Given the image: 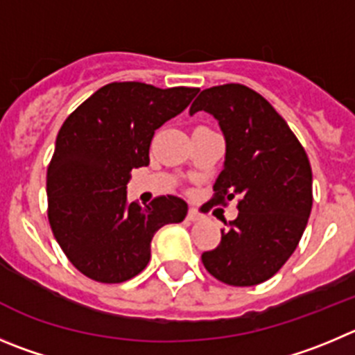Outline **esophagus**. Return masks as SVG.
Masks as SVG:
<instances>
[{
    "label": "esophagus",
    "instance_id": "34e87169",
    "mask_svg": "<svg viewBox=\"0 0 355 355\" xmlns=\"http://www.w3.org/2000/svg\"><path fill=\"white\" fill-rule=\"evenodd\" d=\"M201 214H198L196 208H189L187 211V220H191V223H196V220H201Z\"/></svg>",
    "mask_w": 355,
    "mask_h": 355
}]
</instances>
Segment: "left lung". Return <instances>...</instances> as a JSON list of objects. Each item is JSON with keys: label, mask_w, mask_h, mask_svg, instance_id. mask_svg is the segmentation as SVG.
<instances>
[{"label": "left lung", "mask_w": 355, "mask_h": 355, "mask_svg": "<svg viewBox=\"0 0 355 355\" xmlns=\"http://www.w3.org/2000/svg\"><path fill=\"white\" fill-rule=\"evenodd\" d=\"M214 115L226 138L224 170L208 207L238 198V217L220 243L201 254L211 277L227 286H257L293 256L312 211V168L303 145L270 103L247 85L205 89L191 115Z\"/></svg>", "instance_id": "obj_1"}]
</instances>
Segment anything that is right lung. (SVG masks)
I'll use <instances>...</instances> for the list:
<instances>
[{"label":"right lung","instance_id":"obj_1","mask_svg":"<svg viewBox=\"0 0 355 355\" xmlns=\"http://www.w3.org/2000/svg\"><path fill=\"white\" fill-rule=\"evenodd\" d=\"M198 91L112 82L59 129L47 170L49 223L69 263L91 280L137 277L150 261L155 231L187 215L180 198L157 196L144 208L129 203L125 189L132 168L150 161L155 129L185 110Z\"/></svg>","mask_w":355,"mask_h":355}]
</instances>
